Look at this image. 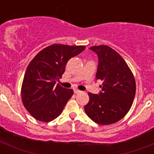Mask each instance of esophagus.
<instances>
[{"label": "esophagus", "mask_w": 154, "mask_h": 154, "mask_svg": "<svg viewBox=\"0 0 154 154\" xmlns=\"http://www.w3.org/2000/svg\"><path fill=\"white\" fill-rule=\"evenodd\" d=\"M73 91H74V94H76L81 93V91H80V90H78V89H74Z\"/></svg>", "instance_id": "1"}]
</instances>
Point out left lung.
<instances>
[{
  "mask_svg": "<svg viewBox=\"0 0 154 154\" xmlns=\"http://www.w3.org/2000/svg\"><path fill=\"white\" fill-rule=\"evenodd\" d=\"M89 49L98 57L96 79L101 80L102 85L98 94H88L89 101L85 111L97 124H113L131 108L136 93L135 79L122 56L110 47L98 45Z\"/></svg>",
  "mask_w": 154,
  "mask_h": 154,
  "instance_id": "8db88e82",
  "label": "left lung"
}]
</instances>
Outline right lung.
Masks as SVG:
<instances>
[{
	"instance_id": "1",
	"label": "right lung",
	"mask_w": 154,
	"mask_h": 154,
	"mask_svg": "<svg viewBox=\"0 0 154 154\" xmlns=\"http://www.w3.org/2000/svg\"><path fill=\"white\" fill-rule=\"evenodd\" d=\"M85 49L84 45H52L40 51L29 64L21 97L25 109L35 119L49 122L62 112L73 90L56 85V82L65 72L68 60Z\"/></svg>"
}]
</instances>
